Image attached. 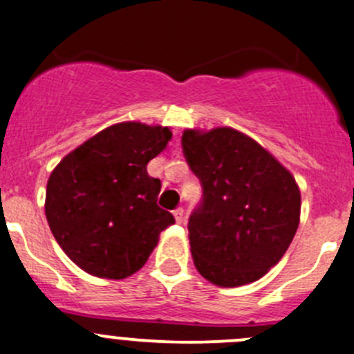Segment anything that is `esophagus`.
Wrapping results in <instances>:
<instances>
[{
  "mask_svg": "<svg viewBox=\"0 0 354 354\" xmlns=\"http://www.w3.org/2000/svg\"><path fill=\"white\" fill-rule=\"evenodd\" d=\"M173 214H174V219H176V223H181V221H183V219H185V211H183V207L174 209Z\"/></svg>",
  "mask_w": 354,
  "mask_h": 354,
  "instance_id": "34e87169",
  "label": "esophagus"
}]
</instances>
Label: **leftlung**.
<instances>
[{"instance_id": "left-lung-1", "label": "left lung", "mask_w": 354, "mask_h": 354, "mask_svg": "<svg viewBox=\"0 0 354 354\" xmlns=\"http://www.w3.org/2000/svg\"><path fill=\"white\" fill-rule=\"evenodd\" d=\"M181 147L202 185V202L188 219L195 268L219 287L256 282L296 235V180L256 140L233 128L185 129Z\"/></svg>"}]
</instances>
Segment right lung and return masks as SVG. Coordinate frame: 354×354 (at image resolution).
<instances>
[{"label": "right lung", "mask_w": 354, "mask_h": 354, "mask_svg": "<svg viewBox=\"0 0 354 354\" xmlns=\"http://www.w3.org/2000/svg\"><path fill=\"white\" fill-rule=\"evenodd\" d=\"M164 126L119 122L72 150L46 185L48 225L64 252L90 275L121 280L138 272L173 225L157 205L160 180L147 164L166 149Z\"/></svg>", "instance_id": "obj_1"}]
</instances>
